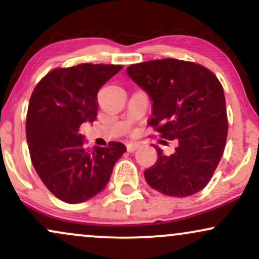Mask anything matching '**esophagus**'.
<instances>
[{"instance_id":"obj_1","label":"esophagus","mask_w":259,"mask_h":259,"mask_svg":"<svg viewBox=\"0 0 259 259\" xmlns=\"http://www.w3.org/2000/svg\"><path fill=\"white\" fill-rule=\"evenodd\" d=\"M140 146L138 142H129V144L126 145V150L127 152H134V151L136 150Z\"/></svg>"}]
</instances>
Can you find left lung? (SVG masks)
Listing matches in <instances>:
<instances>
[{
	"instance_id": "left-lung-1",
	"label": "left lung",
	"mask_w": 259,
	"mask_h": 259,
	"mask_svg": "<svg viewBox=\"0 0 259 259\" xmlns=\"http://www.w3.org/2000/svg\"><path fill=\"white\" fill-rule=\"evenodd\" d=\"M126 73L152 101L148 125L163 139L177 142L170 156L152 145L157 162L145 170L147 184L173 197L201 191L218 167L228 136L219 80L203 65L174 58L133 64Z\"/></svg>"
}]
</instances>
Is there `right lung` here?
Here are the masks:
<instances>
[{
  "instance_id": "right-lung-1",
  "label": "right lung",
  "mask_w": 259,
  "mask_h": 259,
  "mask_svg": "<svg viewBox=\"0 0 259 259\" xmlns=\"http://www.w3.org/2000/svg\"><path fill=\"white\" fill-rule=\"evenodd\" d=\"M121 65L82 63L57 68L32 91L26 114V141L35 170L47 189L67 203H81L108 184L121 142L85 147L81 124L97 118V92Z\"/></svg>"
}]
</instances>
